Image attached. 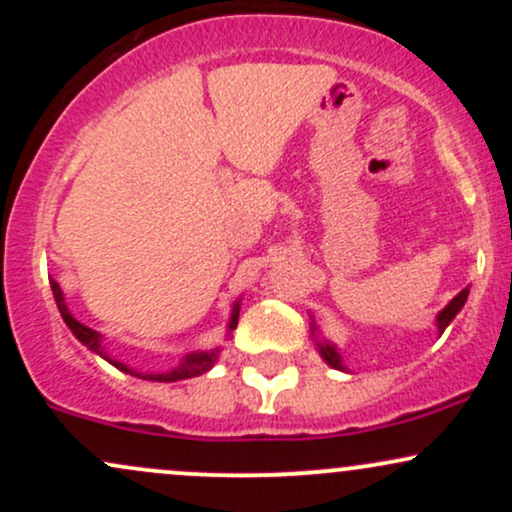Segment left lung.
I'll return each instance as SVG.
<instances>
[{
    "label": "left lung",
    "instance_id": "left-lung-1",
    "mask_svg": "<svg viewBox=\"0 0 512 512\" xmlns=\"http://www.w3.org/2000/svg\"><path fill=\"white\" fill-rule=\"evenodd\" d=\"M467 296H469V289H462L460 293H457L455 298H452V301H450L448 305H445L443 310H440V315H438V332H440V334H443L445 327L450 325L452 317L460 313L464 301H467ZM320 354H322V358H325L327 363H330L332 368H342V361H339V354H337V351H334V346H330V344H320Z\"/></svg>",
    "mask_w": 512,
    "mask_h": 512
}]
</instances>
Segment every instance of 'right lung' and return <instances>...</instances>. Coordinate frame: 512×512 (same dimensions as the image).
Instances as JSON below:
<instances>
[{
  "label": "right lung",
  "instance_id": "right-lung-1",
  "mask_svg": "<svg viewBox=\"0 0 512 512\" xmlns=\"http://www.w3.org/2000/svg\"><path fill=\"white\" fill-rule=\"evenodd\" d=\"M50 286H52V293H55L57 308H60L64 322H67L69 330L74 332V337L79 339L81 344H86L91 351H96V354H101L103 358H108V356H105L103 346H101V337H98V334L93 332V330H88L86 325H81V322H76L74 317L69 315L67 305H64V296H62V291H60V284H57V281H50ZM236 325H238V305H236V308H233V315H231V330H236ZM214 358H216V354H192V356H187L185 361H182L180 368L170 370V373H146V375L134 373L132 368H127L125 363H120V361H113V358H108V361L113 363L115 368L125 370V373H129V375H137V378L158 380V383H175V380L192 378V375H199V373H204V370H209L211 363H214Z\"/></svg>",
  "mask_w": 512,
  "mask_h": 512
}]
</instances>
